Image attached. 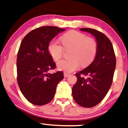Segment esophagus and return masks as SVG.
Instances as JSON below:
<instances>
[{
	"instance_id": "obj_1",
	"label": "esophagus",
	"mask_w": 128,
	"mask_h": 128,
	"mask_svg": "<svg viewBox=\"0 0 128 128\" xmlns=\"http://www.w3.org/2000/svg\"><path fill=\"white\" fill-rule=\"evenodd\" d=\"M69 76V74L67 73H64V78H67V77H68Z\"/></svg>"
}]
</instances>
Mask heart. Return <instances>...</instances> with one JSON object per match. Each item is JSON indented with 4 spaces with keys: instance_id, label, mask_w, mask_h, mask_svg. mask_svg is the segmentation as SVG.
I'll return each mask as SVG.
<instances>
[{
    "instance_id": "b5f03b06",
    "label": "heart",
    "mask_w": 128,
    "mask_h": 128,
    "mask_svg": "<svg viewBox=\"0 0 128 128\" xmlns=\"http://www.w3.org/2000/svg\"><path fill=\"white\" fill-rule=\"evenodd\" d=\"M65 49L72 48L70 56L72 58L62 60L57 62L59 70L67 73L76 70L80 65L85 67L94 61L97 52V44L94 39L88 38L84 34L78 31H70L61 38ZM48 51L55 61L62 57L64 49L59 43L51 41L48 45Z\"/></svg>"
}]
</instances>
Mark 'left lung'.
<instances>
[{
    "instance_id": "left-lung-1",
    "label": "left lung",
    "mask_w": 128,
    "mask_h": 128,
    "mask_svg": "<svg viewBox=\"0 0 128 128\" xmlns=\"http://www.w3.org/2000/svg\"><path fill=\"white\" fill-rule=\"evenodd\" d=\"M80 30L95 37L97 52L93 62L75 74L78 80L72 88V95L77 104L90 108L99 104L110 88L116 68V56L112 42L105 34L95 29Z\"/></svg>"
}]
</instances>
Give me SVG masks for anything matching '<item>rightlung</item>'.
<instances>
[{
    "label": "right lung",
    "mask_w": 128,
    "mask_h": 128,
    "mask_svg": "<svg viewBox=\"0 0 128 128\" xmlns=\"http://www.w3.org/2000/svg\"><path fill=\"white\" fill-rule=\"evenodd\" d=\"M65 30L42 26L31 31L20 44L16 60L18 84L24 97L34 105L50 102L58 84L64 78L62 72L48 73L56 64L48 48L51 40Z\"/></svg>",
    "instance_id": "1"
}]
</instances>
